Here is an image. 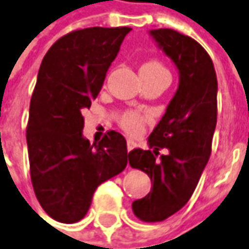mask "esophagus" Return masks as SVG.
<instances>
[{"instance_id":"obj_1","label":"esophagus","mask_w":249,"mask_h":249,"mask_svg":"<svg viewBox=\"0 0 249 249\" xmlns=\"http://www.w3.org/2000/svg\"><path fill=\"white\" fill-rule=\"evenodd\" d=\"M136 145H137V144L134 143L133 140H127V151H131V150H134V148H136Z\"/></svg>"}]
</instances>
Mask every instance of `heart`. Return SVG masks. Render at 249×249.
Wrapping results in <instances>:
<instances>
[{"mask_svg":"<svg viewBox=\"0 0 249 249\" xmlns=\"http://www.w3.org/2000/svg\"><path fill=\"white\" fill-rule=\"evenodd\" d=\"M161 71H167V69L160 61H156V60L144 63L143 66H142V69H140V72H148V74H151V72H161ZM120 124L127 133L137 134V133H140L142 127H143V118L139 113H136V112H129V113H126L122 118Z\"/></svg>","mask_w":249,"mask_h":249,"instance_id":"heart-1","label":"heart"}]
</instances>
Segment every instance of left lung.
Returning a JSON list of instances; mask_svg holds the SVG:
<instances>
[{
	"instance_id": "left-lung-1",
	"label": "left lung",
	"mask_w": 249,
	"mask_h": 249,
	"mask_svg": "<svg viewBox=\"0 0 249 249\" xmlns=\"http://www.w3.org/2000/svg\"><path fill=\"white\" fill-rule=\"evenodd\" d=\"M150 35L179 72L178 89L148 137L153 151L129 153L130 167L142 169L153 183L131 209L140 220L156 223L188 203L209 161L217 122V78L212 58L195 39L174 29H153ZM161 148L168 154L157 160Z\"/></svg>"
}]
</instances>
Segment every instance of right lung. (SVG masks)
<instances>
[{"instance_id":"right-lung-1","label":"right lung","mask_w":249,"mask_h":249,"mask_svg":"<svg viewBox=\"0 0 249 249\" xmlns=\"http://www.w3.org/2000/svg\"><path fill=\"white\" fill-rule=\"evenodd\" d=\"M130 28H87L60 37L46 53L32 95L26 142L35 195L60 223H77L95 189L127 165L126 139L107 131L99 143L82 136L81 110L98 96Z\"/></svg>"}]
</instances>
